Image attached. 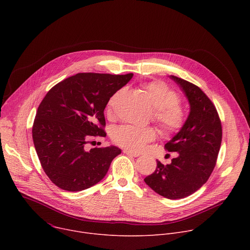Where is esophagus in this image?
<instances>
[{
    "label": "esophagus",
    "mask_w": 250,
    "mask_h": 250,
    "mask_svg": "<svg viewBox=\"0 0 250 250\" xmlns=\"http://www.w3.org/2000/svg\"><path fill=\"white\" fill-rule=\"evenodd\" d=\"M124 153H125L126 155L132 156V157H138V156H139V153H136V152H132V151H129V150H124Z\"/></svg>",
    "instance_id": "obj_1"
}]
</instances>
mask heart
I'll return each instance as SVG.
<instances>
[{"instance_id":"obj_1","label":"heart","mask_w":250,"mask_h":250,"mask_svg":"<svg viewBox=\"0 0 250 250\" xmlns=\"http://www.w3.org/2000/svg\"><path fill=\"white\" fill-rule=\"evenodd\" d=\"M153 106V121L158 125L161 132L166 136L174 135L185 125L186 114L182 104L178 102L177 93L166 83L154 81L144 86ZM121 91L115 93L108 103V113L111 114L115 102ZM155 129L150 126L140 127L129 125L117 126L112 131V138L120 146L130 151H140L146 144L154 140Z\"/></svg>"}]
</instances>
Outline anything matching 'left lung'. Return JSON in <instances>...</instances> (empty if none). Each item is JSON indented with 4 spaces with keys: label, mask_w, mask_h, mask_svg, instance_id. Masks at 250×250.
<instances>
[{
    "label": "left lung",
    "mask_w": 250,
    "mask_h": 250,
    "mask_svg": "<svg viewBox=\"0 0 250 250\" xmlns=\"http://www.w3.org/2000/svg\"><path fill=\"white\" fill-rule=\"evenodd\" d=\"M190 104L184 126L165 145L169 152H177L170 164L157 160L155 171L145 178L154 192L167 199L186 198L199 190L216 166L222 144V124L216 106L196 85L176 76Z\"/></svg>",
    "instance_id": "obj_1"
}]
</instances>
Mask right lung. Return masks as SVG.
<instances>
[{
	"instance_id": "add662e5",
	"label": "right lung",
	"mask_w": 250,
	"mask_h": 250,
	"mask_svg": "<svg viewBox=\"0 0 250 250\" xmlns=\"http://www.w3.org/2000/svg\"><path fill=\"white\" fill-rule=\"evenodd\" d=\"M133 74L78 73L52 87L32 126L33 145L49 179L60 189L79 192L99 183L122 150L114 146L86 149L92 136H105L104 110Z\"/></svg>"
}]
</instances>
